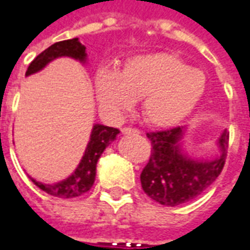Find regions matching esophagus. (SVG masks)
Returning <instances> with one entry per match:
<instances>
[{"mask_svg": "<svg viewBox=\"0 0 250 250\" xmlns=\"http://www.w3.org/2000/svg\"><path fill=\"white\" fill-rule=\"evenodd\" d=\"M122 134H123V135H130V134L136 135V134H139V130H136V128H130V127H123V128H122Z\"/></svg>", "mask_w": 250, "mask_h": 250, "instance_id": "34e87169", "label": "esophagus"}]
</instances>
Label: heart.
Listing matches in <instances>:
<instances>
[{
    "label": "heart",
    "mask_w": 250,
    "mask_h": 250,
    "mask_svg": "<svg viewBox=\"0 0 250 250\" xmlns=\"http://www.w3.org/2000/svg\"><path fill=\"white\" fill-rule=\"evenodd\" d=\"M95 89L100 104L120 112L142 98V114L154 127H170L193 112L206 91L204 72L166 52L128 59L122 72L99 69Z\"/></svg>",
    "instance_id": "obj_1"
}]
</instances>
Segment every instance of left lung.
<instances>
[{
	"instance_id": "1",
	"label": "left lung",
	"mask_w": 250,
	"mask_h": 250,
	"mask_svg": "<svg viewBox=\"0 0 250 250\" xmlns=\"http://www.w3.org/2000/svg\"><path fill=\"white\" fill-rule=\"evenodd\" d=\"M184 127L148 132L151 155L141 174L143 191L165 206H178L191 201L209 188L220 175L226 159L229 132L218 139L221 154L213 161H194L182 152Z\"/></svg>"
}]
</instances>
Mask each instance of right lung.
Segmentation results:
<instances>
[{"instance_id": "right-lung-1", "label": "right lung", "mask_w": 250, "mask_h": 250, "mask_svg": "<svg viewBox=\"0 0 250 250\" xmlns=\"http://www.w3.org/2000/svg\"><path fill=\"white\" fill-rule=\"evenodd\" d=\"M62 56L72 57V59H76V60L84 62L85 57H87L85 46L79 41V39L55 42L53 45L46 48L45 51L41 52L40 55L30 62L25 75L29 76L32 73L41 71L48 62H51L52 60ZM118 134H119L118 128L103 125H95L92 132H91V138L88 142L85 152H84L82 161L72 175H69L68 178L62 181V182H57V184L53 185L41 184V182H37L33 178H30L32 182L37 188H40L42 191L51 194L53 197H59V198H75V197L87 193L95 182L96 165H98L99 158L103 154L105 147L116 139Z\"/></svg>"}]
</instances>
